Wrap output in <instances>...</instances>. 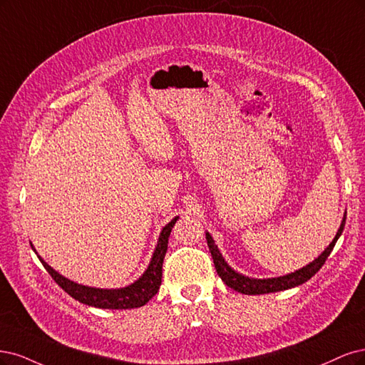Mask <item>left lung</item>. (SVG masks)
I'll list each match as a JSON object with an SVG mask.
<instances>
[{"instance_id":"1","label":"left lung","mask_w":365,"mask_h":365,"mask_svg":"<svg viewBox=\"0 0 365 365\" xmlns=\"http://www.w3.org/2000/svg\"><path fill=\"white\" fill-rule=\"evenodd\" d=\"M344 225H346V215L343 218V222H341V226L335 235L334 241L329 244L327 249L319 257H317L314 262H311L307 267H303L302 269H297L296 273H291V274L282 276V277H274V279H250V277H245V276L237 273L235 269H232L226 264L225 259H222L220 250L217 249V245L209 233H206V241L209 245L210 255H212L217 273L222 279V282H225L229 288H232L235 291L242 292V294H249V296H256V294H268V292L284 291L288 288L299 287V285L304 284L307 280H309L323 267V264L327 259V256L331 255V252L334 250L335 242L338 241L339 235L344 230Z\"/></svg>"}]
</instances>
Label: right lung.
<instances>
[{"label":"right lung","mask_w":365,"mask_h":365,"mask_svg":"<svg viewBox=\"0 0 365 365\" xmlns=\"http://www.w3.org/2000/svg\"><path fill=\"white\" fill-rule=\"evenodd\" d=\"M175 221H178V217L171 220V222H168V225L162 229L158 247L155 253H153L151 262L147 268V272L140 276L135 284L128 285L125 288L100 289V288L78 285L76 282L68 280L62 274L54 272V269L46 264L41 256L38 257L42 262V265L45 267L46 272H48L50 276L54 279L56 284L65 292H68L73 299L78 300L80 303H85V304H89V307H96V308H103V309L139 308V307H144L148 300L153 299V296H156V292L160 287L163 257H165V253L168 249V237L173 226L175 225Z\"/></svg>","instance_id":"add662e5"}]
</instances>
